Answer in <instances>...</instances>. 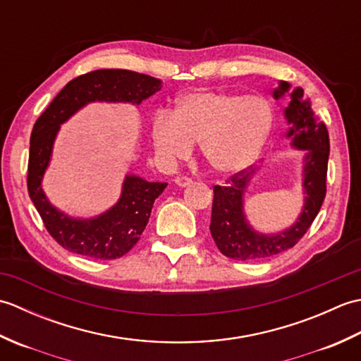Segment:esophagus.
Masks as SVG:
<instances>
[{
	"instance_id": "obj_1",
	"label": "esophagus",
	"mask_w": 361,
	"mask_h": 361,
	"mask_svg": "<svg viewBox=\"0 0 361 361\" xmlns=\"http://www.w3.org/2000/svg\"><path fill=\"white\" fill-rule=\"evenodd\" d=\"M175 183H176V186L186 188L190 185V183H192V180H190L189 176H175Z\"/></svg>"
}]
</instances>
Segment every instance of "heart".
<instances>
[{
  "label": "heart",
  "instance_id": "1",
  "mask_svg": "<svg viewBox=\"0 0 361 361\" xmlns=\"http://www.w3.org/2000/svg\"><path fill=\"white\" fill-rule=\"evenodd\" d=\"M274 110L264 96L198 90L176 99L172 116L157 113L150 137L167 163L190 155L200 142L203 159L219 175H233L257 158L271 133Z\"/></svg>",
  "mask_w": 361,
  "mask_h": 361
}]
</instances>
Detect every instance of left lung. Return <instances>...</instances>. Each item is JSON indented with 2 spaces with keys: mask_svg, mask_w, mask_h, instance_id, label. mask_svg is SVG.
I'll return each mask as SVG.
<instances>
[{
  "mask_svg": "<svg viewBox=\"0 0 361 361\" xmlns=\"http://www.w3.org/2000/svg\"><path fill=\"white\" fill-rule=\"evenodd\" d=\"M290 90L287 82H281L273 91L279 99ZM291 101L286 109L288 124L287 136L291 137L295 149L305 150L302 167L304 208L296 224L278 234H260L251 228L243 214V192L252 173L240 171L229 176L225 186H214L211 235L221 255L234 260H260L293 248L302 239L318 216L326 197V178L329 161V133L326 124L317 121L310 109V102L304 99V90L291 91Z\"/></svg>",
  "mask_w": 361,
  "mask_h": 361,
  "instance_id": "8db88e82",
  "label": "left lung"
}]
</instances>
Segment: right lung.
<instances>
[{
    "label": "right lung",
    "mask_w": 361,
    "mask_h": 361,
    "mask_svg": "<svg viewBox=\"0 0 361 361\" xmlns=\"http://www.w3.org/2000/svg\"><path fill=\"white\" fill-rule=\"evenodd\" d=\"M161 90V80L128 70H96L68 82L54 97L30 133L27 192L30 200L59 245L75 255L111 260L132 250L147 225L157 198L167 183H149L127 175L118 203L93 219H73L49 203L42 180L51 161L60 126L90 102H130L140 105Z\"/></svg>",
    "instance_id": "obj_1"
}]
</instances>
